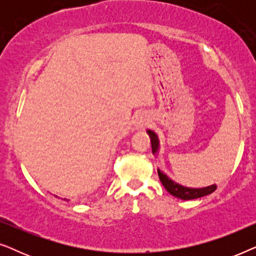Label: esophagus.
Here are the masks:
<instances>
[{
	"label": "esophagus",
	"mask_w": 256,
	"mask_h": 256,
	"mask_svg": "<svg viewBox=\"0 0 256 256\" xmlns=\"http://www.w3.org/2000/svg\"><path fill=\"white\" fill-rule=\"evenodd\" d=\"M149 118L146 114H140L134 122L135 129L136 130H142V129H144L149 124Z\"/></svg>",
	"instance_id": "34e87169"
}]
</instances>
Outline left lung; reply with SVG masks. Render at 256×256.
<instances>
[{
    "label": "left lung",
    "instance_id": "8db88e82",
    "mask_svg": "<svg viewBox=\"0 0 256 256\" xmlns=\"http://www.w3.org/2000/svg\"><path fill=\"white\" fill-rule=\"evenodd\" d=\"M146 134L149 135L150 141H152V149L154 155L158 156L160 152V138L157 134L152 129L146 130ZM157 174H158L160 183L163 184V186L166 188V190L169 192L170 194H172L174 197L180 198L182 200H191V199H197L205 197L210 194H212L213 191L216 188V184L208 185V186L204 188H188L184 186V185L178 184L177 182L171 180V178L163 172L162 170L157 168Z\"/></svg>",
    "mask_w": 256,
    "mask_h": 256
}]
</instances>
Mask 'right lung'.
<instances>
[{
	"label": "right lung",
	"instance_id": "obj_1",
	"mask_svg": "<svg viewBox=\"0 0 256 256\" xmlns=\"http://www.w3.org/2000/svg\"><path fill=\"white\" fill-rule=\"evenodd\" d=\"M56 197H58V196H56ZM65 200H66V199H65Z\"/></svg>",
	"mask_w": 256,
	"mask_h": 256
}]
</instances>
